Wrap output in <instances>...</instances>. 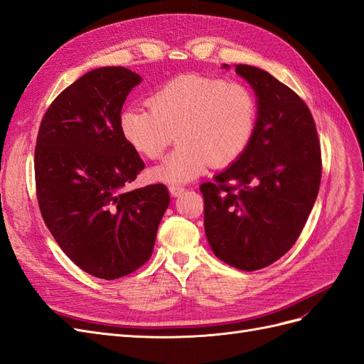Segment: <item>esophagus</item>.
Listing matches in <instances>:
<instances>
[{
    "label": "esophagus",
    "mask_w": 364,
    "mask_h": 364,
    "mask_svg": "<svg viewBox=\"0 0 364 364\" xmlns=\"http://www.w3.org/2000/svg\"><path fill=\"white\" fill-rule=\"evenodd\" d=\"M169 192H171L172 196H178L184 192V188H183V186H178V184H172V186H169Z\"/></svg>",
    "instance_id": "obj_1"
}]
</instances>
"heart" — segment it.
I'll list each match as a JSON object with an SVG mask.
<instances>
[{
	"label": "heart",
	"instance_id": "b5f03b06",
	"mask_svg": "<svg viewBox=\"0 0 364 364\" xmlns=\"http://www.w3.org/2000/svg\"><path fill=\"white\" fill-rule=\"evenodd\" d=\"M151 108L120 114V131L141 157L159 160L175 137L180 144L160 166L154 180L184 183L212 164L225 168L250 146L257 123V102L242 82L203 75H181L151 92Z\"/></svg>",
	"mask_w": 364,
	"mask_h": 364
}]
</instances>
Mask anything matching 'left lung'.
Returning a JSON list of instances; mask_svg holds the SVG:
<instances>
[{"instance_id": "obj_1", "label": "left lung", "mask_w": 364, "mask_h": 364, "mask_svg": "<svg viewBox=\"0 0 364 364\" xmlns=\"http://www.w3.org/2000/svg\"><path fill=\"white\" fill-rule=\"evenodd\" d=\"M236 73L257 96L255 136L241 157L200 191L213 253L255 272L282 257L302 233L320 188L321 151L300 96L261 68L240 64Z\"/></svg>"}]
</instances>
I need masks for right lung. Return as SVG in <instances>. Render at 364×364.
Masks as SVG:
<instances>
[{
	"mask_svg": "<svg viewBox=\"0 0 364 364\" xmlns=\"http://www.w3.org/2000/svg\"><path fill=\"white\" fill-rule=\"evenodd\" d=\"M140 80L124 67L91 70L51 102L36 137L43 220L73 262L107 280L149 261L171 201L161 183L124 191L144 169L119 124L124 99Z\"/></svg>",
	"mask_w": 364,
	"mask_h": 364,
	"instance_id": "right-lung-1",
	"label": "right lung"
}]
</instances>
